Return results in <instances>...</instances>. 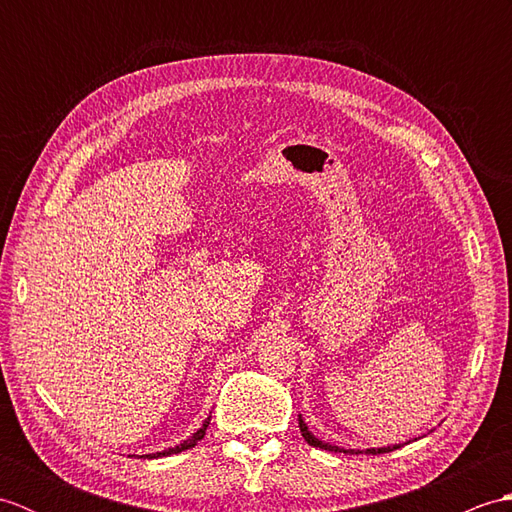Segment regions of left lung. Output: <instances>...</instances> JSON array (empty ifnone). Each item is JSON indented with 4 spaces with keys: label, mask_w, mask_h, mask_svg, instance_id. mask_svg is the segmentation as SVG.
Returning <instances> with one entry per match:
<instances>
[{
    "label": "left lung",
    "mask_w": 512,
    "mask_h": 512,
    "mask_svg": "<svg viewBox=\"0 0 512 512\" xmlns=\"http://www.w3.org/2000/svg\"><path fill=\"white\" fill-rule=\"evenodd\" d=\"M299 429H301V436H303V440H306L310 447H319V449H325V451H334V453H341L343 449H339V447H332V444H325V442H321V440H317L312 436V433L308 431V427H306V422H303L301 418H299ZM394 449H398V447H387V449H365V451H350V453H367V455H376V453H389V451H394ZM343 453H347V451H343Z\"/></svg>",
    "instance_id": "obj_1"
}]
</instances>
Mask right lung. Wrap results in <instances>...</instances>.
Instances as JSON below:
<instances>
[{"label":"right lung","mask_w":512,"mask_h":512,"mask_svg":"<svg viewBox=\"0 0 512 512\" xmlns=\"http://www.w3.org/2000/svg\"><path fill=\"white\" fill-rule=\"evenodd\" d=\"M209 420L211 418H206L204 420V424L202 427L193 433V436L187 440V442H182V444H178L176 449H167V451H160V453H151V455H140V458H165V455H171V453H180V451H187V449H191V447H195V444H198L204 436H206V427H209Z\"/></svg>","instance_id":"right-lung-1"}]
</instances>
